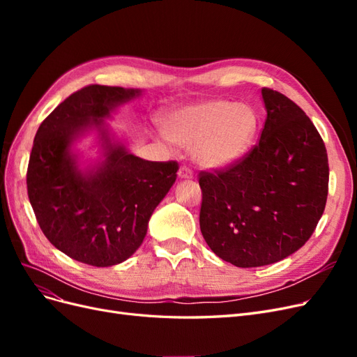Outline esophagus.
Wrapping results in <instances>:
<instances>
[{
  "label": "esophagus",
  "mask_w": 357,
  "mask_h": 357,
  "mask_svg": "<svg viewBox=\"0 0 357 357\" xmlns=\"http://www.w3.org/2000/svg\"><path fill=\"white\" fill-rule=\"evenodd\" d=\"M177 174H178V178H181V180H190L193 177L190 168H188V167H180Z\"/></svg>",
  "instance_id": "34e87169"
}]
</instances>
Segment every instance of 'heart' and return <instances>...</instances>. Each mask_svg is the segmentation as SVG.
<instances>
[{
	"mask_svg": "<svg viewBox=\"0 0 357 357\" xmlns=\"http://www.w3.org/2000/svg\"><path fill=\"white\" fill-rule=\"evenodd\" d=\"M257 125L250 104L207 100L169 112L162 119V132L171 143L193 147V158L204 168L222 169L248 152Z\"/></svg>",
	"mask_w": 357,
	"mask_h": 357,
	"instance_id": "1",
	"label": "heart"
}]
</instances>
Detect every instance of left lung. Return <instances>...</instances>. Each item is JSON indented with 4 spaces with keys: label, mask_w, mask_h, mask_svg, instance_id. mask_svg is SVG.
I'll return each mask as SVG.
<instances>
[{
    "label": "left lung",
    "mask_w": 357,
    "mask_h": 357,
    "mask_svg": "<svg viewBox=\"0 0 357 357\" xmlns=\"http://www.w3.org/2000/svg\"><path fill=\"white\" fill-rule=\"evenodd\" d=\"M259 143L234 165L199 172V228L223 261L240 268L295 253L325 211L326 147L310 117L287 96L264 88Z\"/></svg>",
    "instance_id": "8db88e82"
}]
</instances>
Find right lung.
Here are the masks:
<instances>
[{"instance_id":"1","label":"right lung","mask_w":357,"mask_h":357,"mask_svg":"<svg viewBox=\"0 0 357 357\" xmlns=\"http://www.w3.org/2000/svg\"><path fill=\"white\" fill-rule=\"evenodd\" d=\"M139 95V89L86 86L61 102L36 134L28 198L46 238L74 261L113 266L131 257L177 178V162L144 160L110 138L104 119ZM89 130L99 132L103 159L82 170L72 146Z\"/></svg>"}]
</instances>
